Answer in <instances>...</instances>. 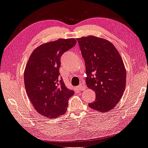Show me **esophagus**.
Returning a JSON list of instances; mask_svg holds the SVG:
<instances>
[{"mask_svg":"<svg viewBox=\"0 0 148 148\" xmlns=\"http://www.w3.org/2000/svg\"><path fill=\"white\" fill-rule=\"evenodd\" d=\"M77 88L79 89L80 91H84V90H85V89H86V86L84 85L83 83H82L80 85H79L77 87Z\"/></svg>","mask_w":148,"mask_h":148,"instance_id":"34e87169","label":"esophagus"}]
</instances>
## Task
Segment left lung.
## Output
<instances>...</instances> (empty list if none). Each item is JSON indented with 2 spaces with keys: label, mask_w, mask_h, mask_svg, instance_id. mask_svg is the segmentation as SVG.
Instances as JSON below:
<instances>
[{
  "label": "left lung",
  "mask_w": 148,
  "mask_h": 148,
  "mask_svg": "<svg viewBox=\"0 0 148 148\" xmlns=\"http://www.w3.org/2000/svg\"><path fill=\"white\" fill-rule=\"evenodd\" d=\"M85 61L89 89L95 91L96 100L90 108L107 112L121 99L126 87V72L123 59L114 45L94 36L77 38Z\"/></svg>",
  "instance_id": "8db88e82"
}]
</instances>
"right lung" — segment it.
I'll list each match as a JSON object with an SVG mask.
<instances>
[{
    "mask_svg": "<svg viewBox=\"0 0 148 148\" xmlns=\"http://www.w3.org/2000/svg\"><path fill=\"white\" fill-rule=\"evenodd\" d=\"M74 38L43 43L32 52L24 71L26 92L35 110L47 118L65 114L68 99L74 95L59 77L61 57L76 45Z\"/></svg>",
    "mask_w": 148,
    "mask_h": 148,
    "instance_id": "right-lung-1",
    "label": "right lung"
}]
</instances>
